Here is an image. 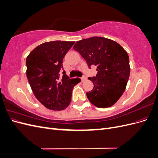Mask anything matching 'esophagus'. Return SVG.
Instances as JSON below:
<instances>
[{
  "label": "esophagus",
  "mask_w": 158,
  "mask_h": 158,
  "mask_svg": "<svg viewBox=\"0 0 158 158\" xmlns=\"http://www.w3.org/2000/svg\"><path fill=\"white\" fill-rule=\"evenodd\" d=\"M87 80V78L85 77V76H82V78H81V80H82V82H84V81L86 80Z\"/></svg>",
  "instance_id": "obj_1"
}]
</instances>
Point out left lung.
Listing matches in <instances>:
<instances>
[{
    "label": "left lung",
    "instance_id": "1",
    "mask_svg": "<svg viewBox=\"0 0 158 158\" xmlns=\"http://www.w3.org/2000/svg\"><path fill=\"white\" fill-rule=\"evenodd\" d=\"M73 49L86 61L88 67H97L98 73L88 79L94 84L86 93L89 101L99 108L111 107L125 92L131 68L127 51L117 42L102 37L78 41Z\"/></svg>",
    "mask_w": 158,
    "mask_h": 158
}]
</instances>
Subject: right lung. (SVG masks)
<instances>
[{
    "label": "right lung",
    "mask_w": 158,
    "mask_h": 158,
    "mask_svg": "<svg viewBox=\"0 0 158 158\" xmlns=\"http://www.w3.org/2000/svg\"><path fill=\"white\" fill-rule=\"evenodd\" d=\"M74 41H54L37 46L27 56L26 75L35 98L49 109L60 111L67 107L72 92L80 79H70L63 72V60Z\"/></svg>",
    "instance_id": "add662e5"
}]
</instances>
